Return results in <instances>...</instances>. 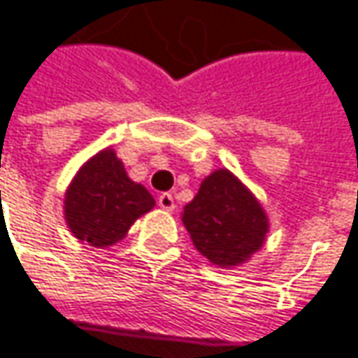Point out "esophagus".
Masks as SVG:
<instances>
[{
    "instance_id": "obj_1",
    "label": "esophagus",
    "mask_w": 358,
    "mask_h": 358,
    "mask_svg": "<svg viewBox=\"0 0 358 358\" xmlns=\"http://www.w3.org/2000/svg\"><path fill=\"white\" fill-rule=\"evenodd\" d=\"M159 207L165 211H173L175 209V197L171 193H161L159 195Z\"/></svg>"
}]
</instances>
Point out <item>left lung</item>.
Instances as JSON below:
<instances>
[{
    "label": "left lung",
    "mask_w": 358,
    "mask_h": 358,
    "mask_svg": "<svg viewBox=\"0 0 358 358\" xmlns=\"http://www.w3.org/2000/svg\"><path fill=\"white\" fill-rule=\"evenodd\" d=\"M183 224L193 245L220 268L243 264L268 234V217L258 199L227 169L206 177L183 209Z\"/></svg>",
    "instance_id": "left-lung-1"
}]
</instances>
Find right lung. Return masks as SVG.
Listing matches in <instances>:
<instances>
[{
  "mask_svg": "<svg viewBox=\"0 0 358 358\" xmlns=\"http://www.w3.org/2000/svg\"><path fill=\"white\" fill-rule=\"evenodd\" d=\"M152 206L151 193L129 179L115 151L104 149L76 173L66 191L64 215L78 240L106 248L122 240L134 220Z\"/></svg>",
  "mask_w": 358,
  "mask_h": 358,
  "instance_id": "1",
  "label": "right lung"
}]
</instances>
